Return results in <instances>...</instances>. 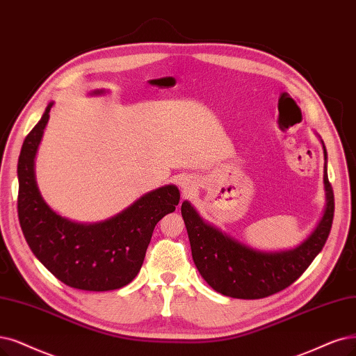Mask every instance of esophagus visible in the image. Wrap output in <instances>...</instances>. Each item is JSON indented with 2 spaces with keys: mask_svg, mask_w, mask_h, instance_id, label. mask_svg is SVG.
Returning <instances> with one entry per match:
<instances>
[{
  "mask_svg": "<svg viewBox=\"0 0 356 356\" xmlns=\"http://www.w3.org/2000/svg\"><path fill=\"white\" fill-rule=\"evenodd\" d=\"M181 188H183V189H185V192H189V191H191V189H189L191 186L188 185V183H181Z\"/></svg>",
  "mask_w": 356,
  "mask_h": 356,
  "instance_id": "obj_1",
  "label": "esophagus"
}]
</instances>
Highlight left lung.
Segmentation results:
<instances>
[{"instance_id":"obj_1","label":"left lung","mask_w":356,"mask_h":356,"mask_svg":"<svg viewBox=\"0 0 356 356\" xmlns=\"http://www.w3.org/2000/svg\"><path fill=\"white\" fill-rule=\"evenodd\" d=\"M324 147V145H323ZM324 160L327 152L324 147ZM325 208L317 227L289 251L264 252L249 248L217 227L208 225L189 201L181 204L192 258L204 280L216 292L238 299H261L277 293L296 282L317 257L330 234L334 195L324 163Z\"/></svg>"}]
</instances>
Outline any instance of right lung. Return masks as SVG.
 I'll return each mask as SVG.
<instances>
[{
	"mask_svg": "<svg viewBox=\"0 0 356 356\" xmlns=\"http://www.w3.org/2000/svg\"><path fill=\"white\" fill-rule=\"evenodd\" d=\"M52 104L26 136L19 156L17 213L22 232L35 257L64 284L90 292L115 291L138 275L155 225L175 211L180 192L175 185L158 188L114 217L89 225L52 211L35 180V156Z\"/></svg>",
	"mask_w": 356,
	"mask_h": 356,
	"instance_id": "1",
	"label": "right lung"
}]
</instances>
